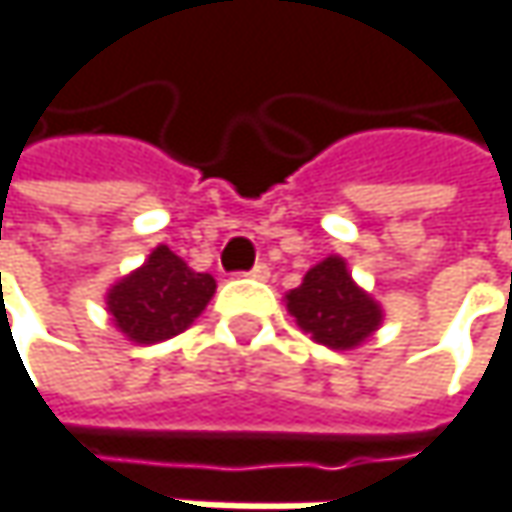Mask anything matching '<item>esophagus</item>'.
<instances>
[{"label":"esophagus","mask_w":512,"mask_h":512,"mask_svg":"<svg viewBox=\"0 0 512 512\" xmlns=\"http://www.w3.org/2000/svg\"><path fill=\"white\" fill-rule=\"evenodd\" d=\"M247 277H253V280H268V277H271V268H268V262H256V265L247 271Z\"/></svg>","instance_id":"34e87169"}]
</instances>
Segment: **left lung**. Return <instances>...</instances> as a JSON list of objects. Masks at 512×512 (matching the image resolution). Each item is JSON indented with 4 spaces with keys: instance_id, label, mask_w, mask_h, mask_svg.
<instances>
[{
    "instance_id": "8db88e82",
    "label": "left lung",
    "mask_w": 512,
    "mask_h": 512,
    "mask_svg": "<svg viewBox=\"0 0 512 512\" xmlns=\"http://www.w3.org/2000/svg\"><path fill=\"white\" fill-rule=\"evenodd\" d=\"M288 312L315 342L348 351L365 342L380 324V306L356 286L339 256L309 268L303 283L286 294Z\"/></svg>"
}]
</instances>
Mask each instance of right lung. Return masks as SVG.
I'll list each match as a JSON object with an SVG mask.
<instances>
[{
    "label": "right lung",
    "instance_id": "add662e5",
    "mask_svg": "<svg viewBox=\"0 0 512 512\" xmlns=\"http://www.w3.org/2000/svg\"><path fill=\"white\" fill-rule=\"evenodd\" d=\"M212 294V274H197L170 247H156L144 268L108 291V312L132 342L153 345L182 333Z\"/></svg>",
    "mask_w": 512,
    "mask_h": 512
}]
</instances>
